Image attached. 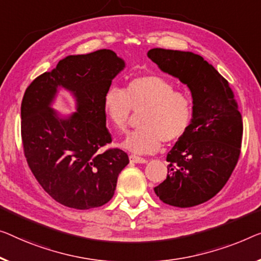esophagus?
I'll list each match as a JSON object with an SVG mask.
<instances>
[{
  "label": "esophagus",
  "instance_id": "1",
  "mask_svg": "<svg viewBox=\"0 0 261 261\" xmlns=\"http://www.w3.org/2000/svg\"><path fill=\"white\" fill-rule=\"evenodd\" d=\"M129 159H130L131 163H136V164H145V163L147 162L145 158L138 157V155H135V154H130Z\"/></svg>",
  "mask_w": 261,
  "mask_h": 261
}]
</instances>
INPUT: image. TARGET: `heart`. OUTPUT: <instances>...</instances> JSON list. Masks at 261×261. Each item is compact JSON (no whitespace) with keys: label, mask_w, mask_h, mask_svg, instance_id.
I'll list each match as a JSON object with an SVG mask.
<instances>
[{"label":"heart","mask_w":261,"mask_h":261,"mask_svg":"<svg viewBox=\"0 0 261 261\" xmlns=\"http://www.w3.org/2000/svg\"><path fill=\"white\" fill-rule=\"evenodd\" d=\"M103 111L116 131L125 132L132 111L141 112V129L127 135L123 146L135 153H152L174 143L188 132L193 118V100L188 91L176 89L159 75L137 76L124 91L110 88L103 98Z\"/></svg>","instance_id":"heart-1"}]
</instances>
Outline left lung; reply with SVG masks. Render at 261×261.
<instances>
[{"label": "left lung", "instance_id": "8db88e82", "mask_svg": "<svg viewBox=\"0 0 261 261\" xmlns=\"http://www.w3.org/2000/svg\"><path fill=\"white\" fill-rule=\"evenodd\" d=\"M147 57L188 85L193 99L191 125L166 155L168 176L154 192L176 207L203 204L224 188L238 163L243 118L234 93L197 54L154 48Z\"/></svg>", "mask_w": 261, "mask_h": 261}]
</instances>
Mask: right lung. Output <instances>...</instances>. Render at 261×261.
Segmentation results:
<instances>
[{"mask_svg":"<svg viewBox=\"0 0 261 261\" xmlns=\"http://www.w3.org/2000/svg\"><path fill=\"white\" fill-rule=\"evenodd\" d=\"M124 67L109 49L71 55L27 88L21 104L23 152L35 178L57 203L89 210L114 196L129 157L119 149L100 151L112 142L103 98ZM58 86L76 98L77 112L68 119H60L49 108Z\"/></svg>","mask_w":261,"mask_h":261,"instance_id":"obj_1","label":"right lung"}]
</instances>
